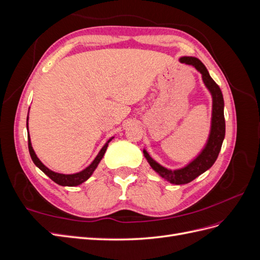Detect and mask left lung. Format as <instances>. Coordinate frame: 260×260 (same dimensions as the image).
Listing matches in <instances>:
<instances>
[{
  "instance_id": "1",
  "label": "left lung",
  "mask_w": 260,
  "mask_h": 260,
  "mask_svg": "<svg viewBox=\"0 0 260 260\" xmlns=\"http://www.w3.org/2000/svg\"><path fill=\"white\" fill-rule=\"evenodd\" d=\"M181 62H185L187 65L194 66L202 74L203 81L206 84L208 90L211 92L212 95V119H211V131L208 139V142L203 149V152L199 155L196 159L191 164H188L186 167L171 171L167 168H164L159 164H157L146 151H143L144 156L147 161L151 165V167L164 179L169 181L174 184H185L191 182L195 178H198L203 172L208 170L212 165L215 164L217 157L219 155L220 149L225 135V121L223 114V96L222 92L220 90L219 85L212 80L209 76L206 67L203 62L195 57H181Z\"/></svg>"
}]
</instances>
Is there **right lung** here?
Wrapping results in <instances>:
<instances>
[{"mask_svg": "<svg viewBox=\"0 0 260 260\" xmlns=\"http://www.w3.org/2000/svg\"><path fill=\"white\" fill-rule=\"evenodd\" d=\"M27 127H28V122H27ZM109 141H111V140H109ZM109 141L103 146V148L101 149L99 155L95 157V159L92 161V164L90 165L89 167H86L82 171L78 172V174H75V175L57 174V172H54V171L50 170L48 167H45L44 165L40 161V159L38 158L35 151H34L32 146H31L29 135H28V148H29V153H30V156H31V159H32V161L35 162L36 166L38 168H40L46 176H48L50 179H52L54 181L55 183H57V184L62 185V186H76V185L81 184L82 182H84V181H86L91 177V175L93 174V171L95 170V168L98 167L99 162L101 161L102 158H103V156H104V154L106 152V148L108 146Z\"/></svg>", "mask_w": 260, "mask_h": 260, "instance_id": "1", "label": "right lung"}]
</instances>
